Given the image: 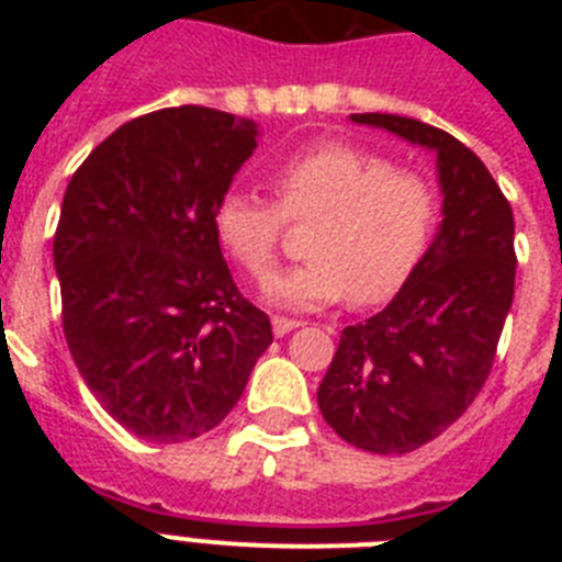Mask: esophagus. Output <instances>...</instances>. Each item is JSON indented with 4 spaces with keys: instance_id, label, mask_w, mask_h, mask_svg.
<instances>
[{
    "instance_id": "1",
    "label": "esophagus",
    "mask_w": 562,
    "mask_h": 562,
    "mask_svg": "<svg viewBox=\"0 0 562 562\" xmlns=\"http://www.w3.org/2000/svg\"><path fill=\"white\" fill-rule=\"evenodd\" d=\"M297 326H301V321H295V317H284V315L272 317V335L276 337L290 335V331L297 329Z\"/></svg>"
}]
</instances>
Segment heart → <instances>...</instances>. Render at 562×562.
<instances>
[{
  "mask_svg": "<svg viewBox=\"0 0 562 562\" xmlns=\"http://www.w3.org/2000/svg\"><path fill=\"white\" fill-rule=\"evenodd\" d=\"M276 205L250 191L216 202L213 233L238 270L261 281L278 265L284 220L312 222L306 265L265 286L272 304L290 310L394 297L419 267L441 216L439 188L389 154L349 143H321L292 154L270 177Z\"/></svg>",
  "mask_w": 562,
  "mask_h": 562,
  "instance_id": "1",
  "label": "heart"
}]
</instances>
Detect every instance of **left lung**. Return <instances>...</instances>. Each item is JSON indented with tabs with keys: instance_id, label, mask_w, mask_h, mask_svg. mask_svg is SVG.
<instances>
[{
	"instance_id": "1",
	"label": "left lung",
	"mask_w": 562,
	"mask_h": 562,
	"mask_svg": "<svg viewBox=\"0 0 562 562\" xmlns=\"http://www.w3.org/2000/svg\"><path fill=\"white\" fill-rule=\"evenodd\" d=\"M436 154L434 245L389 306L346 326L317 408L355 448L402 456L428 445L484 389L515 295V220L493 173L453 134L400 114H351Z\"/></svg>"
}]
</instances>
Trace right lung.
<instances>
[{
	"mask_svg": "<svg viewBox=\"0 0 562 562\" xmlns=\"http://www.w3.org/2000/svg\"><path fill=\"white\" fill-rule=\"evenodd\" d=\"M256 137L220 109H157L92 148L64 193L53 261L69 355L103 411L146 441L216 428L272 342L213 233Z\"/></svg>",
	"mask_w": 562,
	"mask_h": 562,
	"instance_id": "1",
	"label": "right lung"
}]
</instances>
